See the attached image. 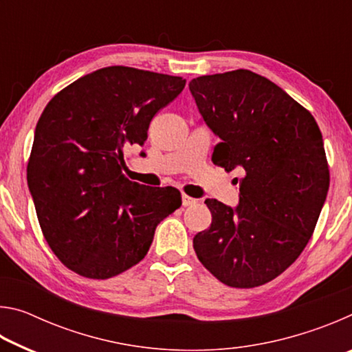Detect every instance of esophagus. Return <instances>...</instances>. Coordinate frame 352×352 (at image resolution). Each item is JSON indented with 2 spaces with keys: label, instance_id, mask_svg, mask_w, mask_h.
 I'll return each instance as SVG.
<instances>
[{
  "label": "esophagus",
  "instance_id": "34e87169",
  "mask_svg": "<svg viewBox=\"0 0 352 352\" xmlns=\"http://www.w3.org/2000/svg\"><path fill=\"white\" fill-rule=\"evenodd\" d=\"M197 199H194V197H189V195H186V194H182V204H183V206H192V205H195L197 204Z\"/></svg>",
  "mask_w": 352,
  "mask_h": 352
}]
</instances>
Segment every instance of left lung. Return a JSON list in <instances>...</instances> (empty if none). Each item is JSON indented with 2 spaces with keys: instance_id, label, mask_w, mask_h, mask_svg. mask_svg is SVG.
Listing matches in <instances>:
<instances>
[{
  "instance_id": "left-lung-1",
  "label": "left lung",
  "mask_w": 352,
  "mask_h": 352,
  "mask_svg": "<svg viewBox=\"0 0 352 352\" xmlns=\"http://www.w3.org/2000/svg\"><path fill=\"white\" fill-rule=\"evenodd\" d=\"M189 90L220 138L212 163L241 172L239 205L205 200L212 222L194 250L219 281L258 287L294 264L314 233L329 189L323 136L305 107L253 71L200 76Z\"/></svg>"
}]
</instances>
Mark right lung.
I'll list each match as a JSON object with an SVG mask.
<instances>
[{
  "mask_svg": "<svg viewBox=\"0 0 352 352\" xmlns=\"http://www.w3.org/2000/svg\"><path fill=\"white\" fill-rule=\"evenodd\" d=\"M177 76L129 67L93 71L50 100L35 127L28 183L46 242L91 279L147 254L158 223L182 205L175 188L130 182L124 152L142 146L158 110L183 91Z\"/></svg>",
  "mask_w": 352,
  "mask_h": 352,
  "instance_id": "right-lung-1",
  "label": "right lung"
}]
</instances>
